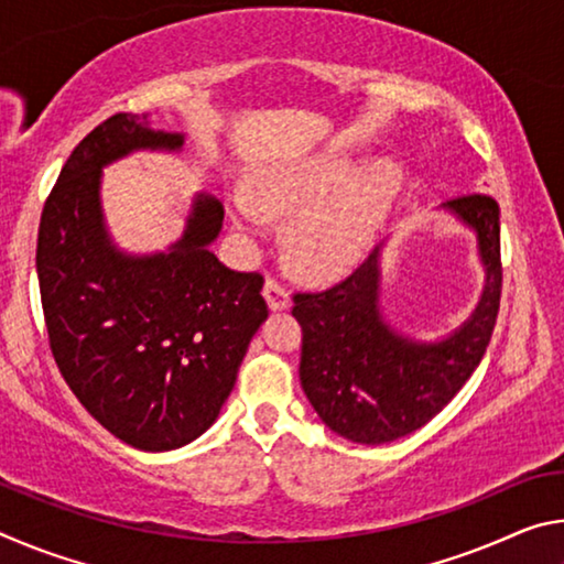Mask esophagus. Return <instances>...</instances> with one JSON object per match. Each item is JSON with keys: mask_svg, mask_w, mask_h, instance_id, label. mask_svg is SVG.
<instances>
[{"mask_svg": "<svg viewBox=\"0 0 564 564\" xmlns=\"http://www.w3.org/2000/svg\"><path fill=\"white\" fill-rule=\"evenodd\" d=\"M263 299H265V303H269L271 311H285V308H289V303H291L289 291H285L275 279H265Z\"/></svg>", "mask_w": 564, "mask_h": 564, "instance_id": "1", "label": "esophagus"}]
</instances>
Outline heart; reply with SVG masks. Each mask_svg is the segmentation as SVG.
Instances as JSON below:
<instances>
[{
  "mask_svg": "<svg viewBox=\"0 0 564 564\" xmlns=\"http://www.w3.org/2000/svg\"><path fill=\"white\" fill-rule=\"evenodd\" d=\"M400 188L403 174L390 161L356 171L346 156H316L261 171L251 196L231 198V214L243 234H261L269 216H293L295 265L311 275H338L376 241Z\"/></svg>",
  "mask_w": 564,
  "mask_h": 564,
  "instance_id": "1",
  "label": "heart"
}]
</instances>
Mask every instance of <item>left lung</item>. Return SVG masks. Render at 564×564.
<instances>
[{"label":"left lung","mask_w":564,"mask_h":564,"mask_svg":"<svg viewBox=\"0 0 564 564\" xmlns=\"http://www.w3.org/2000/svg\"><path fill=\"white\" fill-rule=\"evenodd\" d=\"M477 238L485 285L463 326L441 340L398 333L380 308V251L346 281L321 293H295L301 323V386L333 433L360 445L405 437L451 403L480 366L500 308V206L492 196L470 194L445 202Z\"/></svg>","instance_id":"1"}]
</instances>
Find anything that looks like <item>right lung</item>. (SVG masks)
Here are the masks:
<instances>
[{
    "instance_id": "add662e5",
    "label": "right lung",
    "mask_w": 564,
    "mask_h": 564,
    "mask_svg": "<svg viewBox=\"0 0 564 564\" xmlns=\"http://www.w3.org/2000/svg\"><path fill=\"white\" fill-rule=\"evenodd\" d=\"M184 133L113 113L79 141L46 198L36 273L50 346L79 403L137 451L196 441L231 395L248 343L269 318L259 273L231 271L212 243L224 206L196 194L166 251L113 243L101 169L133 151H181Z\"/></svg>"
}]
</instances>
